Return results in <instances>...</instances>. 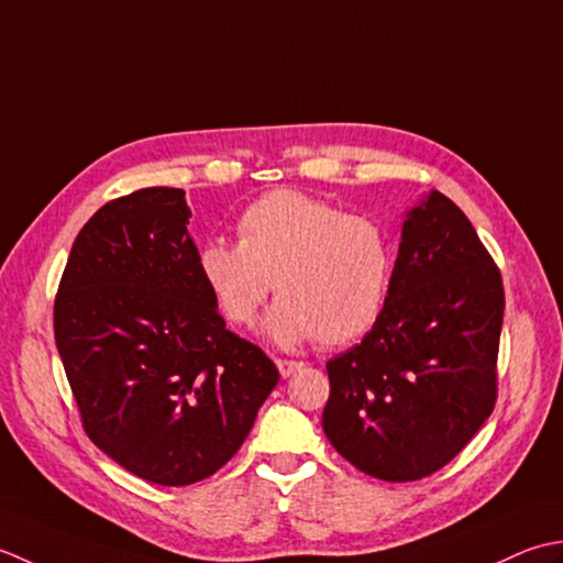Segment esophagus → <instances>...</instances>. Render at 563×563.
Here are the masks:
<instances>
[{
  "label": "esophagus",
  "mask_w": 563,
  "mask_h": 563,
  "mask_svg": "<svg viewBox=\"0 0 563 563\" xmlns=\"http://www.w3.org/2000/svg\"><path fill=\"white\" fill-rule=\"evenodd\" d=\"M277 369L284 378H289L291 374L303 369V362H294V360H277Z\"/></svg>",
  "instance_id": "34e87169"
}]
</instances>
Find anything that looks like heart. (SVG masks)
Returning <instances> with one entry per match:
<instances>
[{
    "label": "heart",
    "instance_id": "obj_1",
    "mask_svg": "<svg viewBox=\"0 0 563 563\" xmlns=\"http://www.w3.org/2000/svg\"><path fill=\"white\" fill-rule=\"evenodd\" d=\"M238 245L209 240L199 274L231 323H250L272 286L282 298L262 330L277 345L316 338L345 345L382 313L391 279V245L364 216L294 189L269 191L238 218Z\"/></svg>",
    "mask_w": 563,
    "mask_h": 563
}]
</instances>
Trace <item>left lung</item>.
Instances as JSON below:
<instances>
[{"label":"left lung","instance_id":"obj_1","mask_svg":"<svg viewBox=\"0 0 563 563\" xmlns=\"http://www.w3.org/2000/svg\"><path fill=\"white\" fill-rule=\"evenodd\" d=\"M503 308L500 272L472 221L430 191L406 213L374 328L328 362L330 444L398 484L450 464L496 406Z\"/></svg>","mask_w":563,"mask_h":563}]
</instances>
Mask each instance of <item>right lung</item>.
<instances>
[{"mask_svg":"<svg viewBox=\"0 0 563 563\" xmlns=\"http://www.w3.org/2000/svg\"><path fill=\"white\" fill-rule=\"evenodd\" d=\"M181 189L113 199L75 238L53 328L85 432L159 486L216 474L279 369L225 328L199 274Z\"/></svg>","mask_w":563,"mask_h":563,"instance_id":"1","label":"right lung"}]
</instances>
